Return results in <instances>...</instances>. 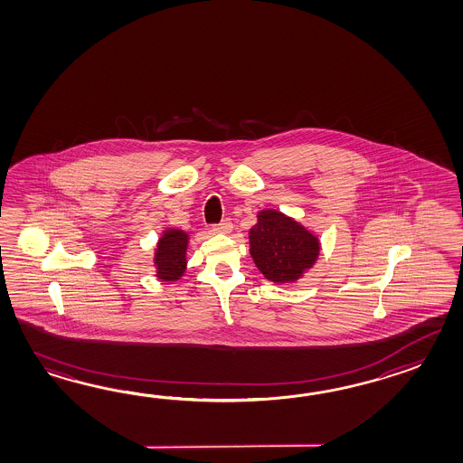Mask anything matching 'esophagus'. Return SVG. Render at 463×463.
Instances as JSON below:
<instances>
[{"mask_svg":"<svg viewBox=\"0 0 463 463\" xmlns=\"http://www.w3.org/2000/svg\"><path fill=\"white\" fill-rule=\"evenodd\" d=\"M213 233H218V235H228V233H232V230H233V223L226 218L223 220L222 223H218V225H213Z\"/></svg>","mask_w":463,"mask_h":463,"instance_id":"obj_1","label":"esophagus"}]
</instances>
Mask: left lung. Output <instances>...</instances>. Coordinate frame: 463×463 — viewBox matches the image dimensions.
Returning <instances> with one entry per match:
<instances>
[{"label":"left lung","mask_w":463,"mask_h":463,"mask_svg":"<svg viewBox=\"0 0 463 463\" xmlns=\"http://www.w3.org/2000/svg\"><path fill=\"white\" fill-rule=\"evenodd\" d=\"M250 255L265 279L277 285L295 283L320 257V238L279 210H260L248 232Z\"/></svg>","instance_id":"1"}]
</instances>
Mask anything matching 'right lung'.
Returning a JSON list of instances; mask_svg holds the SVG:
<instances>
[{"label":"right lung","instance_id":"obj_1","mask_svg":"<svg viewBox=\"0 0 463 463\" xmlns=\"http://www.w3.org/2000/svg\"><path fill=\"white\" fill-rule=\"evenodd\" d=\"M190 235L182 228H165L156 241L153 263H155V277L160 281H176L186 273Z\"/></svg>","mask_w":463,"mask_h":463}]
</instances>
